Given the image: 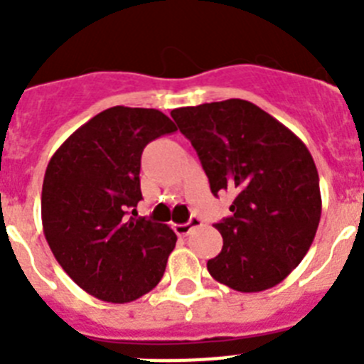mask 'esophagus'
Masks as SVG:
<instances>
[{"instance_id":"esophagus-1","label":"esophagus","mask_w":364,"mask_h":364,"mask_svg":"<svg viewBox=\"0 0 364 364\" xmlns=\"http://www.w3.org/2000/svg\"><path fill=\"white\" fill-rule=\"evenodd\" d=\"M202 222L198 217H191L189 218V222H186V224H175V231L176 235H180V237H184V235L191 233V230H195V228L200 226Z\"/></svg>"}]
</instances>
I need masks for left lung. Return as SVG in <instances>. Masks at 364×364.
<instances>
[{"label": "left lung", "instance_id": "8db88e82", "mask_svg": "<svg viewBox=\"0 0 364 364\" xmlns=\"http://www.w3.org/2000/svg\"><path fill=\"white\" fill-rule=\"evenodd\" d=\"M197 151L213 195L231 193L215 224V281L253 294L277 286L304 259L321 220L319 173L308 147L272 114L240 98L171 111Z\"/></svg>", "mask_w": 364, "mask_h": 364}]
</instances>
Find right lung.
Here are the masks:
<instances>
[{"label":"right lung","instance_id":"right-lung-1","mask_svg":"<svg viewBox=\"0 0 364 364\" xmlns=\"http://www.w3.org/2000/svg\"><path fill=\"white\" fill-rule=\"evenodd\" d=\"M176 125L159 109H105L53 154L41 189L45 239L63 272L100 301L124 304L159 284L176 235L127 218L142 200L140 156Z\"/></svg>","mask_w":364,"mask_h":364}]
</instances>
